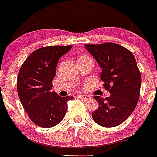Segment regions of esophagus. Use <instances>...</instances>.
Returning a JSON list of instances; mask_svg holds the SVG:
<instances>
[{
  "label": "esophagus",
  "instance_id": "obj_1",
  "mask_svg": "<svg viewBox=\"0 0 157 157\" xmlns=\"http://www.w3.org/2000/svg\"><path fill=\"white\" fill-rule=\"evenodd\" d=\"M78 97L80 99H82V100H91V96H82V95H79V96H78Z\"/></svg>",
  "mask_w": 157,
  "mask_h": 157
}]
</instances>
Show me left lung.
<instances>
[{"label": "left lung", "instance_id": "left-lung-1", "mask_svg": "<svg viewBox=\"0 0 157 157\" xmlns=\"http://www.w3.org/2000/svg\"><path fill=\"white\" fill-rule=\"evenodd\" d=\"M85 48L100 66V79L110 93L105 99L94 96L99 107L91 117L104 127L118 126L130 117L139 101L141 75L135 57L117 44H85Z\"/></svg>", "mask_w": 157, "mask_h": 157}]
</instances>
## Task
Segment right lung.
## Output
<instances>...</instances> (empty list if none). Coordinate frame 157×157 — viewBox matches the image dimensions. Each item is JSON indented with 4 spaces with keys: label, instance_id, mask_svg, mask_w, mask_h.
I'll return each mask as SVG.
<instances>
[{
    "label": "right lung",
    "instance_id": "obj_1",
    "mask_svg": "<svg viewBox=\"0 0 157 157\" xmlns=\"http://www.w3.org/2000/svg\"><path fill=\"white\" fill-rule=\"evenodd\" d=\"M71 48L72 45L40 48L21 66L17 79L18 97L30 119L40 127L60 123L66 113L67 102L74 99L52 91L57 62Z\"/></svg>",
    "mask_w": 157,
    "mask_h": 157
}]
</instances>
